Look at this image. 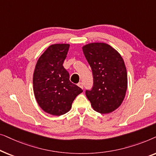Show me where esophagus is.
Masks as SVG:
<instances>
[{"label": "esophagus", "mask_w": 156, "mask_h": 156, "mask_svg": "<svg viewBox=\"0 0 156 156\" xmlns=\"http://www.w3.org/2000/svg\"><path fill=\"white\" fill-rule=\"evenodd\" d=\"M78 86L80 87V88H82V89L84 88V84H83L82 82H79L78 83Z\"/></svg>", "instance_id": "obj_1"}]
</instances>
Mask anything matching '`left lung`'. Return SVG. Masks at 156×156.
Returning <instances> with one entry per match:
<instances>
[{
	"mask_svg": "<svg viewBox=\"0 0 156 156\" xmlns=\"http://www.w3.org/2000/svg\"><path fill=\"white\" fill-rule=\"evenodd\" d=\"M92 70L94 84L86 96L96 112L108 114L118 108L127 90V72L121 55L109 44L93 42L82 47Z\"/></svg>",
	"mask_w": 156,
	"mask_h": 156,
	"instance_id": "1",
	"label": "left lung"
}]
</instances>
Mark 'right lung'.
Wrapping results in <instances>:
<instances>
[{"label": "right lung", "mask_w": 156, "mask_h": 156, "mask_svg": "<svg viewBox=\"0 0 156 156\" xmlns=\"http://www.w3.org/2000/svg\"><path fill=\"white\" fill-rule=\"evenodd\" d=\"M69 44L49 46L35 65L33 91L40 107L53 116H61L71 109L72 102L82 89L69 81L63 67Z\"/></svg>", "instance_id": "obj_1"}]
</instances>
